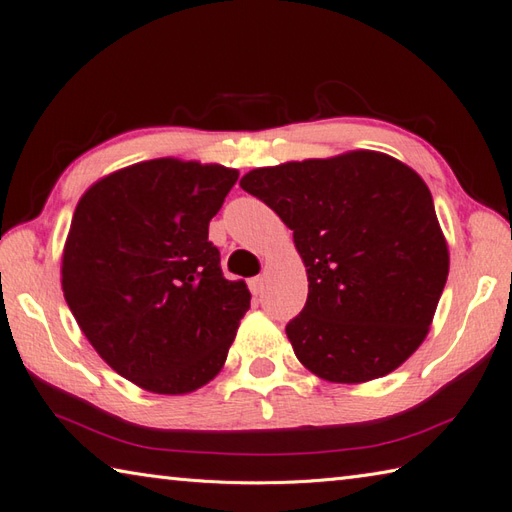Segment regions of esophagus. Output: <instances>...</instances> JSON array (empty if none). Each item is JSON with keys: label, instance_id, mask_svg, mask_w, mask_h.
<instances>
[{"label": "esophagus", "instance_id": "34e87169", "mask_svg": "<svg viewBox=\"0 0 512 512\" xmlns=\"http://www.w3.org/2000/svg\"><path fill=\"white\" fill-rule=\"evenodd\" d=\"M263 285H265L263 276H256V278L249 280V289H252V293H254V295H258L260 291H263Z\"/></svg>", "mask_w": 512, "mask_h": 512}]
</instances>
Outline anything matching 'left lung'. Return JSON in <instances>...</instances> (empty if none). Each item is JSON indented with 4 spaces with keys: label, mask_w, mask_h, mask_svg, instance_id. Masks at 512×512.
Returning a JSON list of instances; mask_svg holds the SVG:
<instances>
[{
    "label": "left lung",
    "mask_w": 512,
    "mask_h": 512,
    "mask_svg": "<svg viewBox=\"0 0 512 512\" xmlns=\"http://www.w3.org/2000/svg\"><path fill=\"white\" fill-rule=\"evenodd\" d=\"M241 188L265 201L298 249L309 295L287 324L320 379L363 383L423 344L449 276L434 199L410 166L377 151L256 168Z\"/></svg>",
    "instance_id": "obj_1"
}]
</instances>
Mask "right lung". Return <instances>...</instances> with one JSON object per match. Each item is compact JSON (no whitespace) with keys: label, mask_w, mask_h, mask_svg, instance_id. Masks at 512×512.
Here are the masks:
<instances>
[{"label":"right lung","mask_w":512,"mask_h":512,"mask_svg":"<svg viewBox=\"0 0 512 512\" xmlns=\"http://www.w3.org/2000/svg\"><path fill=\"white\" fill-rule=\"evenodd\" d=\"M238 170L173 157L116 170L74 210L61 285L109 366L155 394H188L221 372L249 309L208 225Z\"/></svg>","instance_id":"1"}]
</instances>
